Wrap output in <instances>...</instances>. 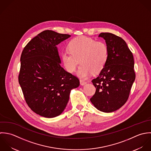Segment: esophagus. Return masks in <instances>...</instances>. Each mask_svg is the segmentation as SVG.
Masks as SVG:
<instances>
[{
  "mask_svg": "<svg viewBox=\"0 0 151 151\" xmlns=\"http://www.w3.org/2000/svg\"><path fill=\"white\" fill-rule=\"evenodd\" d=\"M80 83H81V85H85L86 83V82H85V81H83V80H82V79H81L80 80Z\"/></svg>",
  "mask_w": 151,
  "mask_h": 151,
  "instance_id": "obj_1",
  "label": "esophagus"
}]
</instances>
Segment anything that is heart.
<instances>
[{"label": "heart", "mask_w": 151, "mask_h": 151, "mask_svg": "<svg viewBox=\"0 0 151 151\" xmlns=\"http://www.w3.org/2000/svg\"><path fill=\"white\" fill-rule=\"evenodd\" d=\"M69 52L61 54L63 65L69 72H73L78 65L80 66L78 75L86 78L92 73H98L105 67L109 57L107 45L102 41L85 36L72 39L68 46Z\"/></svg>", "instance_id": "b5f03b06"}]
</instances>
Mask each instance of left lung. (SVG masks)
I'll list each match as a JSON object with an SVG mask.
<instances>
[{
    "mask_svg": "<svg viewBox=\"0 0 151 151\" xmlns=\"http://www.w3.org/2000/svg\"><path fill=\"white\" fill-rule=\"evenodd\" d=\"M109 50V57L98 77L91 81L96 88L91 99L99 110L113 112L127 101L135 79L133 55L125 41L110 32H101Z\"/></svg>",
    "mask_w": 151,
    "mask_h": 151,
    "instance_id": "8db88e82",
    "label": "left lung"
}]
</instances>
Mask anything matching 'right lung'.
I'll return each mask as SVG.
<instances>
[{
  "label": "right lung",
  "mask_w": 151,
  "mask_h": 151,
  "mask_svg": "<svg viewBox=\"0 0 151 151\" xmlns=\"http://www.w3.org/2000/svg\"><path fill=\"white\" fill-rule=\"evenodd\" d=\"M70 37L44 31L22 51L19 82L31 110L41 116L53 118L60 115L69 101L70 91L80 85L76 76L60 66L56 46Z\"/></svg>",
  "instance_id": "add662e5"
}]
</instances>
